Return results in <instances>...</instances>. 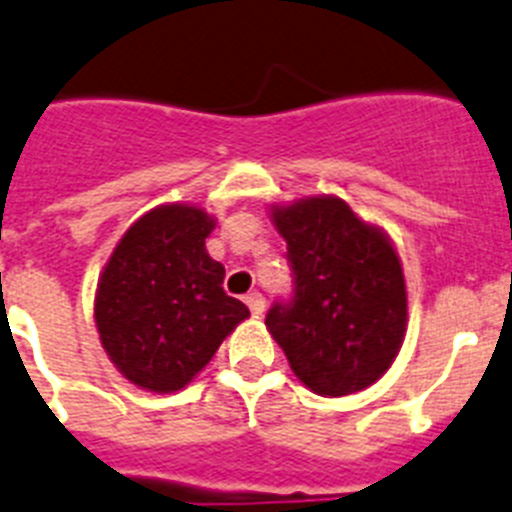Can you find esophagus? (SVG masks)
I'll return each instance as SVG.
<instances>
[{
    "instance_id": "esophagus-1",
    "label": "esophagus",
    "mask_w": 512,
    "mask_h": 512,
    "mask_svg": "<svg viewBox=\"0 0 512 512\" xmlns=\"http://www.w3.org/2000/svg\"><path fill=\"white\" fill-rule=\"evenodd\" d=\"M245 303L250 306V311L255 313V316H262V311H265V298H262V293H257V290L245 298Z\"/></svg>"
}]
</instances>
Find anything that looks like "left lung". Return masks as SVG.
<instances>
[{
    "mask_svg": "<svg viewBox=\"0 0 512 512\" xmlns=\"http://www.w3.org/2000/svg\"><path fill=\"white\" fill-rule=\"evenodd\" d=\"M273 222L288 245L293 296L267 311V331L313 393L365 390L393 365L408 321L393 245L336 196L275 206Z\"/></svg>",
    "mask_w": 512,
    "mask_h": 512,
    "instance_id": "8db88e82",
    "label": "left lung"
}]
</instances>
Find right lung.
Here are the masks:
<instances>
[{"label":"right lung","instance_id":"obj_1","mask_svg":"<svg viewBox=\"0 0 512 512\" xmlns=\"http://www.w3.org/2000/svg\"><path fill=\"white\" fill-rule=\"evenodd\" d=\"M211 229L204 209L158 206L124 232L101 273L94 303L101 347L140 388H186L250 316L224 293L222 262L204 247Z\"/></svg>","mask_w":512,"mask_h":512}]
</instances>
